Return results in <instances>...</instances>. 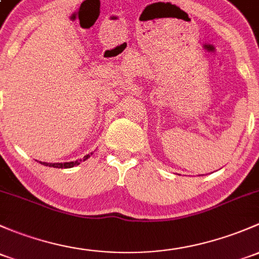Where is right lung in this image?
Returning a JSON list of instances; mask_svg holds the SVG:
<instances>
[{"label":"right lung","mask_w":259,"mask_h":259,"mask_svg":"<svg viewBox=\"0 0 259 259\" xmlns=\"http://www.w3.org/2000/svg\"><path fill=\"white\" fill-rule=\"evenodd\" d=\"M91 155H92V152H91V154L85 155V156H84V159H83V160H77V161H70V162H63V164H62V162H57V164H50V162H40V164H43L45 166H51V167L69 168V167H73V166L79 165L81 161H84V160H87V159H88V157H91Z\"/></svg>","instance_id":"obj_1"}]
</instances>
